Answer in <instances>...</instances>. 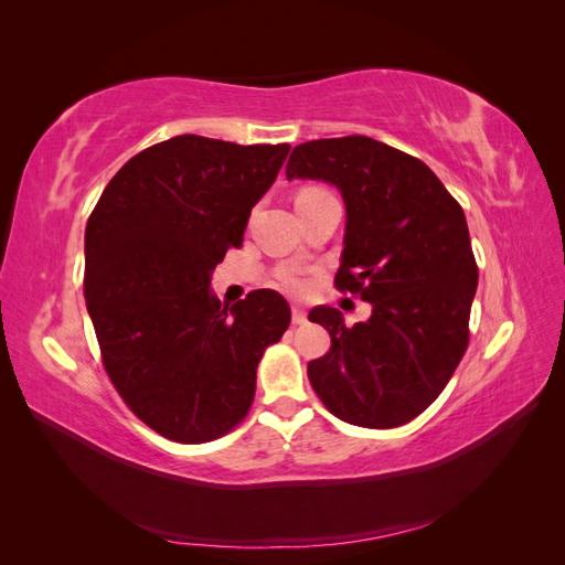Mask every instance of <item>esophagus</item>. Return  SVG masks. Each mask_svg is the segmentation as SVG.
Masks as SVG:
<instances>
[{
	"label": "esophagus",
	"instance_id": "34e87169",
	"mask_svg": "<svg viewBox=\"0 0 565 565\" xmlns=\"http://www.w3.org/2000/svg\"><path fill=\"white\" fill-rule=\"evenodd\" d=\"M306 320H309V318H306V311L301 309V306H292V322L303 324Z\"/></svg>",
	"mask_w": 565,
	"mask_h": 565
}]
</instances>
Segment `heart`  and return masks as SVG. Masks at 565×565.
Returning a JSON list of instances; mask_svg holds the SVG:
<instances>
[{"instance_id": "heart-1", "label": "heart", "mask_w": 565, "mask_h": 565, "mask_svg": "<svg viewBox=\"0 0 565 565\" xmlns=\"http://www.w3.org/2000/svg\"><path fill=\"white\" fill-rule=\"evenodd\" d=\"M306 191H316V188H306ZM278 285H280L282 289H289V292H301V289L306 287V280L301 278V273H299V270H295V268H285V270H280Z\"/></svg>"}]
</instances>
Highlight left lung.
Here are the masks:
<instances>
[{
	"instance_id": "obj_1",
	"label": "left lung",
	"mask_w": 565,
	"mask_h": 565,
	"mask_svg": "<svg viewBox=\"0 0 565 565\" xmlns=\"http://www.w3.org/2000/svg\"><path fill=\"white\" fill-rule=\"evenodd\" d=\"M285 177L341 193L347 228L334 282L372 306L353 328L330 306L309 313L332 337L309 363L311 386L349 424H407L438 398L469 344L478 268L465 212L422 160L370 136L301 143Z\"/></svg>"
}]
</instances>
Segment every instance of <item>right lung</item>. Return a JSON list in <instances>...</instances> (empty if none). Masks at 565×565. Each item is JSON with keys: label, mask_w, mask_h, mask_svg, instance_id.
<instances>
[{"label": "right lung", "mask_w": 565, "mask_h": 565, "mask_svg": "<svg viewBox=\"0 0 565 565\" xmlns=\"http://www.w3.org/2000/svg\"><path fill=\"white\" fill-rule=\"evenodd\" d=\"M287 152L174 136L119 169L87 221L84 299L106 372L164 438L231 431L252 405L266 347L292 318L273 289L221 306L210 287Z\"/></svg>", "instance_id": "add662e5"}]
</instances>
